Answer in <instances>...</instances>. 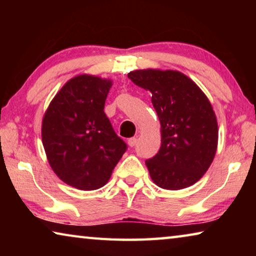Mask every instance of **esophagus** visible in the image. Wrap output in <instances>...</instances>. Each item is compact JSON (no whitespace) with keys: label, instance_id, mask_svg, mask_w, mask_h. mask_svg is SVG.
Returning a JSON list of instances; mask_svg holds the SVG:
<instances>
[{"label":"esophagus","instance_id":"34e87169","mask_svg":"<svg viewBox=\"0 0 256 256\" xmlns=\"http://www.w3.org/2000/svg\"><path fill=\"white\" fill-rule=\"evenodd\" d=\"M136 142H138V138H136V136H134V138H130L128 141V144L130 146H131V148H133V146L136 144Z\"/></svg>","mask_w":256,"mask_h":256}]
</instances>
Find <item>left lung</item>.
<instances>
[{"label": "left lung", "mask_w": 256, "mask_h": 256, "mask_svg": "<svg viewBox=\"0 0 256 256\" xmlns=\"http://www.w3.org/2000/svg\"><path fill=\"white\" fill-rule=\"evenodd\" d=\"M149 90L162 126V146L146 160L154 183L164 190L196 184L209 170L218 146V122L206 94L180 71L144 68L128 74Z\"/></svg>", "instance_id": "left-lung-1"}]
</instances>
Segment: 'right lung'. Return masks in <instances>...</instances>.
I'll return each instance as SVG.
<instances>
[{"label":"right lung","mask_w":256,"mask_h":256,"mask_svg":"<svg viewBox=\"0 0 256 256\" xmlns=\"http://www.w3.org/2000/svg\"><path fill=\"white\" fill-rule=\"evenodd\" d=\"M110 79L79 74L52 99L42 122V141L52 170L82 190L102 188L126 150L104 106Z\"/></svg>","instance_id":"1"}]
</instances>
